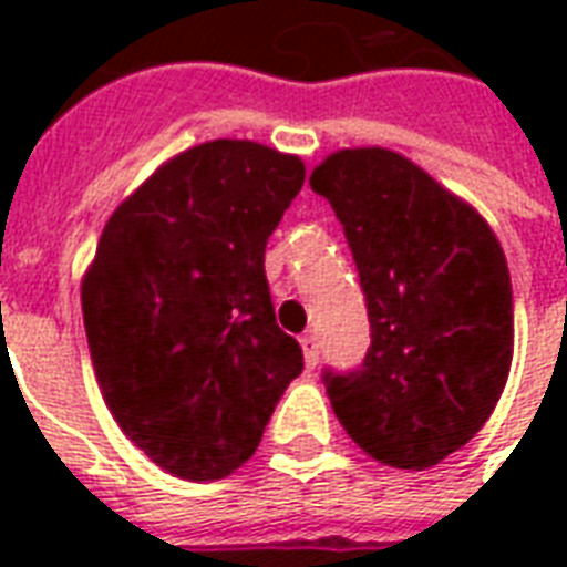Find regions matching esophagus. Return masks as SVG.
Here are the masks:
<instances>
[{
	"label": "esophagus",
	"mask_w": 567,
	"mask_h": 567,
	"mask_svg": "<svg viewBox=\"0 0 567 567\" xmlns=\"http://www.w3.org/2000/svg\"><path fill=\"white\" fill-rule=\"evenodd\" d=\"M300 344H302V355H306V368H315V364H318V359H320V341H318V336H302L300 338Z\"/></svg>",
	"instance_id": "34e87169"
}]
</instances>
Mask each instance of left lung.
<instances>
[{
	"mask_svg": "<svg viewBox=\"0 0 567 567\" xmlns=\"http://www.w3.org/2000/svg\"><path fill=\"white\" fill-rule=\"evenodd\" d=\"M309 185L344 226L371 318L362 368L323 377L338 421L379 465H439L483 430L509 379L501 240L474 205L382 146L327 155Z\"/></svg>",
	"mask_w": 567,
	"mask_h": 567,
	"instance_id": "left-lung-1",
	"label": "left lung"
}]
</instances>
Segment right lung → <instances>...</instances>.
Listing matches in <instances>:
<instances>
[{"instance_id":"1","label":"right lung","mask_w":567,"mask_h":567,"mask_svg":"<svg viewBox=\"0 0 567 567\" xmlns=\"http://www.w3.org/2000/svg\"><path fill=\"white\" fill-rule=\"evenodd\" d=\"M306 164L256 141H205L111 214L82 279L102 400L167 474L212 483L256 453L302 350L276 327L267 238Z\"/></svg>"}]
</instances>
